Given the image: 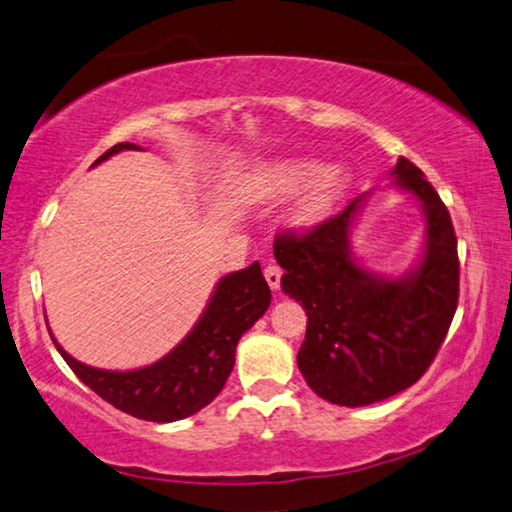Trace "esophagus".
<instances>
[{
	"mask_svg": "<svg viewBox=\"0 0 512 512\" xmlns=\"http://www.w3.org/2000/svg\"><path fill=\"white\" fill-rule=\"evenodd\" d=\"M264 278H266V282H269L271 289H278L280 280H282V269L278 264H269L264 269Z\"/></svg>",
	"mask_w": 512,
	"mask_h": 512,
	"instance_id": "esophagus-1",
	"label": "esophagus"
}]
</instances>
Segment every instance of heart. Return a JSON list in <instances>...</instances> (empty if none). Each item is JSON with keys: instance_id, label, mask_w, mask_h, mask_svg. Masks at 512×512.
Listing matches in <instances>:
<instances>
[{"instance_id": "heart-1", "label": "heart", "mask_w": 512, "mask_h": 512, "mask_svg": "<svg viewBox=\"0 0 512 512\" xmlns=\"http://www.w3.org/2000/svg\"><path fill=\"white\" fill-rule=\"evenodd\" d=\"M348 173L342 166H326L310 157L275 159L257 166L248 177L246 189L257 200H282L306 189L298 196L296 207L291 209V223L310 227L326 216L335 202L342 198Z\"/></svg>"}]
</instances>
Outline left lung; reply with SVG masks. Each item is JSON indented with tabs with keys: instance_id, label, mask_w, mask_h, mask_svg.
Returning <instances> with one entry per match:
<instances>
[{
	"instance_id": "8db88e82",
	"label": "left lung",
	"mask_w": 512,
	"mask_h": 512,
	"mask_svg": "<svg viewBox=\"0 0 512 512\" xmlns=\"http://www.w3.org/2000/svg\"><path fill=\"white\" fill-rule=\"evenodd\" d=\"M396 186L426 214L421 264L389 280L351 255V227L364 196L307 232H280L273 253L282 289L307 312L298 369L321 399L360 408L403 392L424 376L458 307V239L444 202L424 173L401 157Z\"/></svg>"
}]
</instances>
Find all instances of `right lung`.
I'll use <instances>...</instances> for the list:
<instances>
[{"label":"right lung","mask_w":512,"mask_h":512,"mask_svg":"<svg viewBox=\"0 0 512 512\" xmlns=\"http://www.w3.org/2000/svg\"><path fill=\"white\" fill-rule=\"evenodd\" d=\"M123 150L141 148L134 143H118L93 166ZM269 305L271 289L266 285L259 262H253L248 269L221 278L196 328L166 358L150 367L136 371L95 369L77 362L52 339L61 358L77 373L81 383L91 387L113 408L132 417L168 424L196 415L216 399L234 367V351L241 335L253 328Z\"/></svg>","instance_id":"1"}]
</instances>
